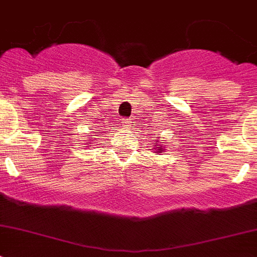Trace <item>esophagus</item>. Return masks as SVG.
I'll list each match as a JSON object with an SVG mask.
<instances>
[{
	"label": "esophagus",
	"instance_id": "34e87169",
	"mask_svg": "<svg viewBox=\"0 0 257 257\" xmlns=\"http://www.w3.org/2000/svg\"><path fill=\"white\" fill-rule=\"evenodd\" d=\"M130 123H131L130 119H126V121H123V126L124 127H130Z\"/></svg>",
	"mask_w": 257,
	"mask_h": 257
}]
</instances>
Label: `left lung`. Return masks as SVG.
<instances>
[{
    "label": "left lung",
    "mask_w": 257,
    "mask_h": 257,
    "mask_svg": "<svg viewBox=\"0 0 257 257\" xmlns=\"http://www.w3.org/2000/svg\"><path fill=\"white\" fill-rule=\"evenodd\" d=\"M156 143V145L154 146L153 149H150V150H153V153H156V154H160V153H164V151L167 150V149H165V146L163 145V144H161V141H159V140H156L155 141Z\"/></svg>",
    "instance_id": "obj_1"
}]
</instances>
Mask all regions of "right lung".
<instances>
[{
	"instance_id": "obj_1",
	"label": "right lung",
	"mask_w": 257,
	"mask_h": 257,
	"mask_svg": "<svg viewBox=\"0 0 257 257\" xmlns=\"http://www.w3.org/2000/svg\"><path fill=\"white\" fill-rule=\"evenodd\" d=\"M90 139H92V138H90ZM88 143H89V144H92V143H90V140H89V141H88ZM93 143H94V141H93Z\"/></svg>"
}]
</instances>
